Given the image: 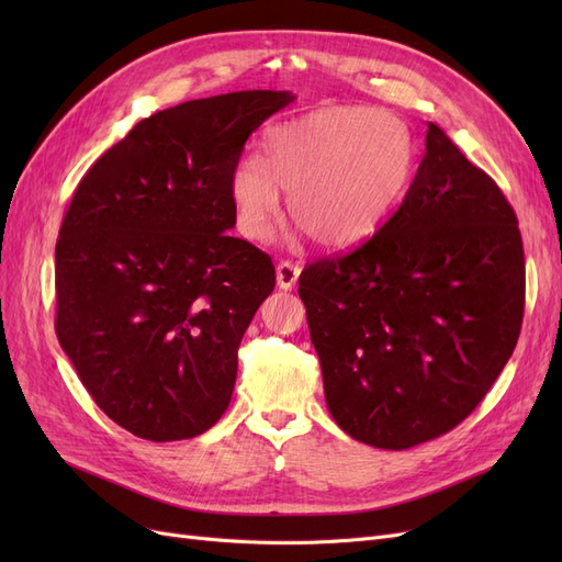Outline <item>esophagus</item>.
<instances>
[{
    "instance_id": "34e87169",
    "label": "esophagus",
    "mask_w": 562,
    "mask_h": 562,
    "mask_svg": "<svg viewBox=\"0 0 562 562\" xmlns=\"http://www.w3.org/2000/svg\"><path fill=\"white\" fill-rule=\"evenodd\" d=\"M300 271H302V267L295 265V262H288V260L279 262V267H277V283H279L281 291H293L297 279H300Z\"/></svg>"
}]
</instances>
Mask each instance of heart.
Returning <instances> with one entry per match:
<instances>
[{
    "label": "heart",
    "mask_w": 562,
    "mask_h": 562,
    "mask_svg": "<svg viewBox=\"0 0 562 562\" xmlns=\"http://www.w3.org/2000/svg\"><path fill=\"white\" fill-rule=\"evenodd\" d=\"M415 168V145L401 119L356 105L321 108L269 126L260 159L234 166L229 199L236 227L267 241L288 215L328 250L368 241L403 199Z\"/></svg>",
    "instance_id": "heart-1"
}]
</instances>
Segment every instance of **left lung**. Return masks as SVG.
Segmentation results:
<instances>
[{"label":"left lung","mask_w":562,"mask_h":562,"mask_svg":"<svg viewBox=\"0 0 562 562\" xmlns=\"http://www.w3.org/2000/svg\"><path fill=\"white\" fill-rule=\"evenodd\" d=\"M297 293L337 427L382 450L427 443L473 413L516 349L518 217L429 122L398 211L363 246L304 267Z\"/></svg>","instance_id":"obj_1"}]
</instances>
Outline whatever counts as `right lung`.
Wrapping results in <instances>:
<instances>
[{
	"mask_svg": "<svg viewBox=\"0 0 562 562\" xmlns=\"http://www.w3.org/2000/svg\"><path fill=\"white\" fill-rule=\"evenodd\" d=\"M291 91L190 100L135 124L81 178L56 244V335L95 405L166 443L232 401L241 337L274 291L271 258L225 234L248 135Z\"/></svg>",
	"mask_w": 562,
	"mask_h": 562,
	"instance_id": "obj_1",
	"label": "right lung"
}]
</instances>
